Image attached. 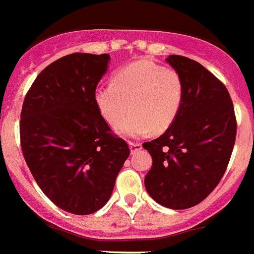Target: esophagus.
<instances>
[{
	"label": "esophagus",
	"mask_w": 254,
	"mask_h": 254,
	"mask_svg": "<svg viewBox=\"0 0 254 254\" xmlns=\"http://www.w3.org/2000/svg\"><path fill=\"white\" fill-rule=\"evenodd\" d=\"M128 145L131 147V152H134V151H138L142 148L141 142H137V141H128Z\"/></svg>",
	"instance_id": "1"
}]
</instances>
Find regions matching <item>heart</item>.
Here are the masks:
<instances>
[{
  "label": "heart",
  "mask_w": 254,
  "mask_h": 254,
  "mask_svg": "<svg viewBox=\"0 0 254 254\" xmlns=\"http://www.w3.org/2000/svg\"><path fill=\"white\" fill-rule=\"evenodd\" d=\"M184 92V79L176 69L138 60L118 69L109 84L94 90L93 99L99 115L113 128L120 127L131 110L120 131L141 137L173 125L183 106Z\"/></svg>",
  "instance_id": "heart-1"
}]
</instances>
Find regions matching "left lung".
<instances>
[{
    "instance_id": "8db88e82",
    "label": "left lung",
    "mask_w": 254,
    "mask_h": 254,
    "mask_svg": "<svg viewBox=\"0 0 254 254\" xmlns=\"http://www.w3.org/2000/svg\"><path fill=\"white\" fill-rule=\"evenodd\" d=\"M167 63L183 76L184 101L166 132L142 145L152 157L145 186L156 203L180 210L201 203L222 180L237 120L227 87L213 73L181 55Z\"/></svg>"
}]
</instances>
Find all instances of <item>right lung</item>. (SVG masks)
I'll return each instance as SVG.
<instances>
[{
    "label": "right lung",
    "mask_w": 254,
    "mask_h": 254,
    "mask_svg": "<svg viewBox=\"0 0 254 254\" xmlns=\"http://www.w3.org/2000/svg\"><path fill=\"white\" fill-rule=\"evenodd\" d=\"M108 60L85 53L55 60L36 76L21 109V150L35 181L55 205L76 215L106 205L131 152L93 99Z\"/></svg>",
    "instance_id": "obj_1"
}]
</instances>
